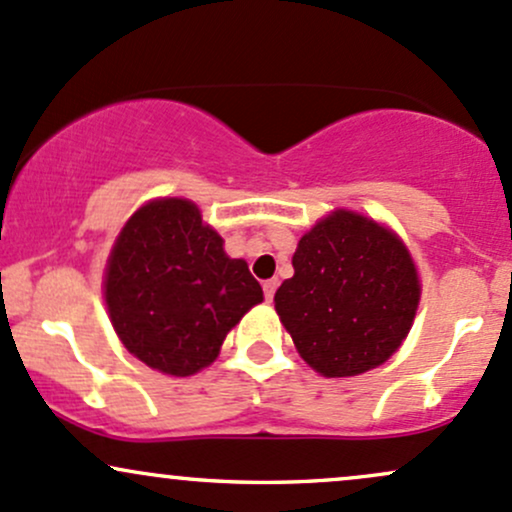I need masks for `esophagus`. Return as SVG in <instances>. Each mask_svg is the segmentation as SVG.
Returning <instances> with one entry per match:
<instances>
[{
  "label": "esophagus",
  "mask_w": 512,
  "mask_h": 512,
  "mask_svg": "<svg viewBox=\"0 0 512 512\" xmlns=\"http://www.w3.org/2000/svg\"><path fill=\"white\" fill-rule=\"evenodd\" d=\"M277 286H279L277 279H267V282L262 284V289H265V299L269 303H272V299H274V291H277Z\"/></svg>",
  "instance_id": "obj_1"
}]
</instances>
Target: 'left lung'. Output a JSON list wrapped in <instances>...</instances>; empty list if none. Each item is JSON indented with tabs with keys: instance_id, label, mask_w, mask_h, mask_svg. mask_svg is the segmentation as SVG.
Here are the masks:
<instances>
[{
	"instance_id": "8db88e82",
	"label": "left lung",
	"mask_w": 512,
	"mask_h": 512,
	"mask_svg": "<svg viewBox=\"0 0 512 512\" xmlns=\"http://www.w3.org/2000/svg\"><path fill=\"white\" fill-rule=\"evenodd\" d=\"M294 277L274 294L279 320L318 374L357 376L401 347L420 301L418 269L396 233L338 209L299 240Z\"/></svg>"
}]
</instances>
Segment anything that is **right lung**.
Instances as JSON below:
<instances>
[{
    "mask_svg": "<svg viewBox=\"0 0 512 512\" xmlns=\"http://www.w3.org/2000/svg\"><path fill=\"white\" fill-rule=\"evenodd\" d=\"M104 299L123 347L170 376L209 367L262 286L187 199H155L128 218L106 262Z\"/></svg>",
    "mask_w": 512,
    "mask_h": 512,
    "instance_id": "add662e5",
    "label": "right lung"
}]
</instances>
